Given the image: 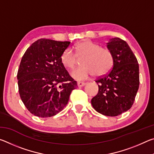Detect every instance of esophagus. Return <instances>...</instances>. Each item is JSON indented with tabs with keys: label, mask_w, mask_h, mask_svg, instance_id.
Returning <instances> with one entry per match:
<instances>
[{
	"label": "esophagus",
	"mask_w": 154,
	"mask_h": 154,
	"mask_svg": "<svg viewBox=\"0 0 154 154\" xmlns=\"http://www.w3.org/2000/svg\"><path fill=\"white\" fill-rule=\"evenodd\" d=\"M85 84H86V83H84V82H77V86L78 87H83V86H84Z\"/></svg>",
	"instance_id": "obj_1"
}]
</instances>
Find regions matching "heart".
<instances>
[{"mask_svg":"<svg viewBox=\"0 0 154 154\" xmlns=\"http://www.w3.org/2000/svg\"><path fill=\"white\" fill-rule=\"evenodd\" d=\"M75 54L70 49L63 51L60 61L63 66L72 70L77 65L78 58H82L83 66L74 70L71 76L75 79H87L91 75L102 76L110 71L113 64V56L111 51L106 48H101L98 43L90 40L82 41L72 47Z\"/></svg>","mask_w":154,"mask_h":154,"instance_id":"obj_1","label":"heart"}]
</instances>
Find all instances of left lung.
Returning a JSON list of instances; mask_svg holds the SVG:
<instances>
[{"mask_svg":"<svg viewBox=\"0 0 154 154\" xmlns=\"http://www.w3.org/2000/svg\"><path fill=\"white\" fill-rule=\"evenodd\" d=\"M107 48L113 65L107 74L96 80L98 92L91 103L104 116H118L132 107L139 86V69L136 56L126 41L111 38Z\"/></svg>","mask_w":154,"mask_h":154,"instance_id":"left-lung-1","label":"left lung"}]
</instances>
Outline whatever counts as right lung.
I'll return each mask as SVG.
<instances>
[{"label":"right lung","mask_w":154,"mask_h":154,"mask_svg":"<svg viewBox=\"0 0 154 154\" xmlns=\"http://www.w3.org/2000/svg\"><path fill=\"white\" fill-rule=\"evenodd\" d=\"M70 43L41 38L22 57L17 75L19 93L26 107L35 116L49 118L58 113L77 87L60 61Z\"/></svg>","instance_id":"1"}]
</instances>
